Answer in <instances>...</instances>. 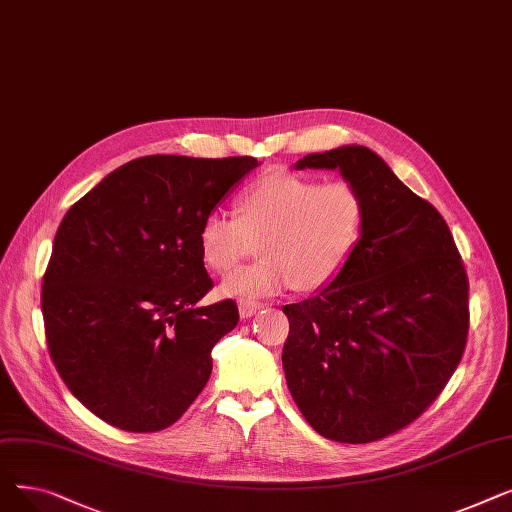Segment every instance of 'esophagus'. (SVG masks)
<instances>
[{
  "mask_svg": "<svg viewBox=\"0 0 512 512\" xmlns=\"http://www.w3.org/2000/svg\"><path fill=\"white\" fill-rule=\"evenodd\" d=\"M261 307H263V305H261V303H255V301H240L238 313H240L242 319H247V317H251L253 313H257Z\"/></svg>",
  "mask_w": 512,
  "mask_h": 512,
  "instance_id": "34e87169",
  "label": "esophagus"
}]
</instances>
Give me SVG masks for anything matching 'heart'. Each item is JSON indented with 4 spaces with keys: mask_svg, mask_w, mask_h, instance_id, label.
<instances>
[{
    "mask_svg": "<svg viewBox=\"0 0 512 512\" xmlns=\"http://www.w3.org/2000/svg\"><path fill=\"white\" fill-rule=\"evenodd\" d=\"M365 220L367 201L357 184L280 172L238 195L236 218L207 215L199 228L201 259L211 272L228 274L259 245V263L224 278V297L251 301L290 286L319 292L346 270Z\"/></svg>",
    "mask_w": 512,
    "mask_h": 512,
    "instance_id": "1",
    "label": "heart"
}]
</instances>
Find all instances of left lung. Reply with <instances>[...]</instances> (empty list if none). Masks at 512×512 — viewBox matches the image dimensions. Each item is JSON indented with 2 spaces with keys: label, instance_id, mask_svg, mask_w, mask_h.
Here are the masks:
<instances>
[{
  "label": "left lung",
  "instance_id": "8db88e82",
  "mask_svg": "<svg viewBox=\"0 0 512 512\" xmlns=\"http://www.w3.org/2000/svg\"><path fill=\"white\" fill-rule=\"evenodd\" d=\"M340 170L367 220L346 270L284 305L288 390L319 436L367 444L413 423L461 363L469 278L440 211L361 145L311 153L297 170Z\"/></svg>",
  "mask_w": 512,
  "mask_h": 512
}]
</instances>
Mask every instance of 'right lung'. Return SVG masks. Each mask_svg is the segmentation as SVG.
Instances as JSON below:
<instances>
[{
	"label": "right lung",
	"instance_id": "1",
	"mask_svg": "<svg viewBox=\"0 0 512 512\" xmlns=\"http://www.w3.org/2000/svg\"><path fill=\"white\" fill-rule=\"evenodd\" d=\"M257 166L251 155L139 157L64 215L41 286L45 338L68 390L105 423L159 432L205 388L238 307H197L213 288L199 228Z\"/></svg>",
	"mask_w": 512,
	"mask_h": 512
}]
</instances>
